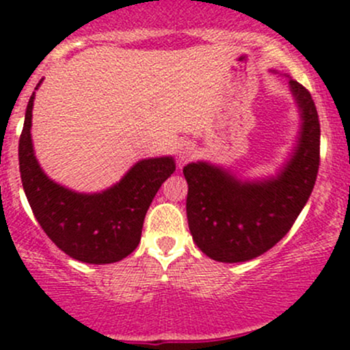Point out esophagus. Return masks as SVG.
<instances>
[{
    "label": "esophagus",
    "mask_w": 350,
    "mask_h": 350,
    "mask_svg": "<svg viewBox=\"0 0 350 350\" xmlns=\"http://www.w3.org/2000/svg\"><path fill=\"white\" fill-rule=\"evenodd\" d=\"M192 152H194V144H192L191 142H184V143H180L179 151H178L179 163L187 161V159L191 158V156H192Z\"/></svg>",
    "instance_id": "34e87169"
}]
</instances>
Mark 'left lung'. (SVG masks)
Masks as SVG:
<instances>
[{
    "label": "left lung",
    "instance_id": "1",
    "mask_svg": "<svg viewBox=\"0 0 350 350\" xmlns=\"http://www.w3.org/2000/svg\"><path fill=\"white\" fill-rule=\"evenodd\" d=\"M288 83L298 107L299 131L275 174L248 179L208 161L184 166L189 230L202 253L215 262H248L275 247L298 219L314 187L319 118L306 88L291 77Z\"/></svg>",
    "mask_w": 350,
    "mask_h": 350
}]
</instances>
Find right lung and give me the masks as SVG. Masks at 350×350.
<instances>
[{"instance_id": "right-lung-1", "label": "right lung", "mask_w": 350, "mask_h": 350, "mask_svg": "<svg viewBox=\"0 0 350 350\" xmlns=\"http://www.w3.org/2000/svg\"><path fill=\"white\" fill-rule=\"evenodd\" d=\"M34 98L36 92L19 138V171L34 217L52 242L74 260L90 265L120 262L138 247L144 215L161 184L176 171L174 158L139 159L118 183L100 192L62 186L44 172L36 158L31 136Z\"/></svg>"}]
</instances>
